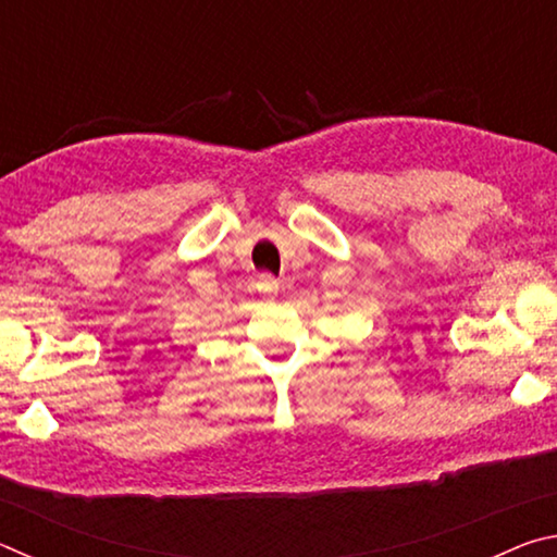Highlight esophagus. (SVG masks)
<instances>
[{"label": "esophagus", "instance_id": "34e87169", "mask_svg": "<svg viewBox=\"0 0 557 557\" xmlns=\"http://www.w3.org/2000/svg\"><path fill=\"white\" fill-rule=\"evenodd\" d=\"M258 292H260V295L262 297H275L277 295V289H280V280H275V277H272V275H260L258 277Z\"/></svg>", "mask_w": 557, "mask_h": 557}]
</instances>
